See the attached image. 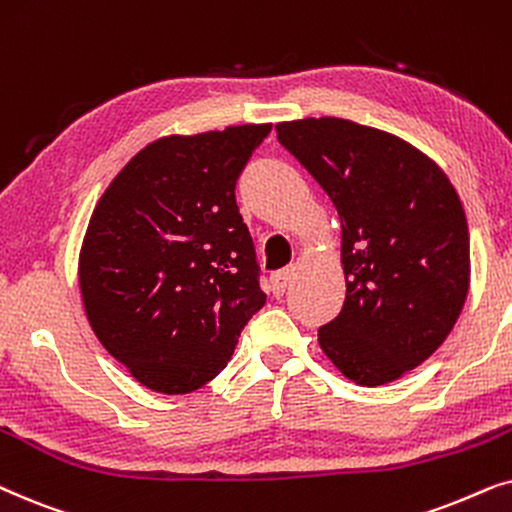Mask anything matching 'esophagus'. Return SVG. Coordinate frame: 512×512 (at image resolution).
<instances>
[{"instance_id": "obj_1", "label": "esophagus", "mask_w": 512, "mask_h": 512, "mask_svg": "<svg viewBox=\"0 0 512 512\" xmlns=\"http://www.w3.org/2000/svg\"><path fill=\"white\" fill-rule=\"evenodd\" d=\"M292 278H295V267L276 271V274L271 276V290H274L276 297H281L283 292L288 290V285L292 283Z\"/></svg>"}]
</instances>
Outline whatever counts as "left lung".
Segmentation results:
<instances>
[{
	"mask_svg": "<svg viewBox=\"0 0 512 512\" xmlns=\"http://www.w3.org/2000/svg\"><path fill=\"white\" fill-rule=\"evenodd\" d=\"M278 142L342 222L346 299L318 344L346 379L381 386L431 358L470 285L461 199L424 152L379 128L320 117L276 124Z\"/></svg>",
	"mask_w": 512,
	"mask_h": 512,
	"instance_id": "8db88e82",
	"label": "left lung"
}]
</instances>
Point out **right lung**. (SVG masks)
<instances>
[{
    "mask_svg": "<svg viewBox=\"0 0 512 512\" xmlns=\"http://www.w3.org/2000/svg\"><path fill=\"white\" fill-rule=\"evenodd\" d=\"M271 124L166 135L95 203L79 290L95 337L156 393H192L227 367L267 302L236 180Z\"/></svg>",
    "mask_w": 512,
    "mask_h": 512,
    "instance_id": "add662e5",
    "label": "right lung"
}]
</instances>
